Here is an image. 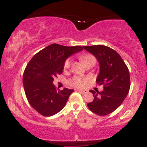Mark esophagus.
Listing matches in <instances>:
<instances>
[{
	"instance_id": "34e87169",
	"label": "esophagus",
	"mask_w": 147,
	"mask_h": 147,
	"mask_svg": "<svg viewBox=\"0 0 147 147\" xmlns=\"http://www.w3.org/2000/svg\"><path fill=\"white\" fill-rule=\"evenodd\" d=\"M77 91H78L79 92H81V93H82V94L86 93V92H88V90H77Z\"/></svg>"
}]
</instances>
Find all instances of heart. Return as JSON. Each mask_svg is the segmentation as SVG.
<instances>
[{
	"instance_id": "b5f03b06",
	"label": "heart",
	"mask_w": 147,
	"mask_h": 147,
	"mask_svg": "<svg viewBox=\"0 0 147 147\" xmlns=\"http://www.w3.org/2000/svg\"><path fill=\"white\" fill-rule=\"evenodd\" d=\"M80 59L82 61L84 62L86 65L88 63H90L92 61H95V58L94 56L90 54H85V55H82L80 56ZM71 64V59H68L65 61L63 64V69L64 70H67L69 68ZM88 82V79L86 78H82L79 77H75L71 80V84L72 86L76 87H84Z\"/></svg>"
}]
</instances>
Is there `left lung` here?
<instances>
[{"instance_id":"obj_1","label":"left lung","mask_w":147,"mask_h":147,"mask_svg":"<svg viewBox=\"0 0 147 147\" xmlns=\"http://www.w3.org/2000/svg\"><path fill=\"white\" fill-rule=\"evenodd\" d=\"M83 48L98 61L99 73L96 82L99 85H104V90L101 92L90 90L94 99L87 106L94 113L106 115L115 111L129 93V69L120 55L109 47L97 45Z\"/></svg>"}]
</instances>
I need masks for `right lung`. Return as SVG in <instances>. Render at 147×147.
Returning a JSON list of instances; mask_svg holds the SVG:
<instances>
[{"mask_svg":"<svg viewBox=\"0 0 147 147\" xmlns=\"http://www.w3.org/2000/svg\"><path fill=\"white\" fill-rule=\"evenodd\" d=\"M82 50L81 46L54 43L36 53L27 65L23 78L25 95L32 107L42 115H54L65 106L74 90L64 88L57 90L54 78L62 73L66 59Z\"/></svg>","mask_w":147,"mask_h":147,"instance_id":"right-lung-1","label":"right lung"}]
</instances>
